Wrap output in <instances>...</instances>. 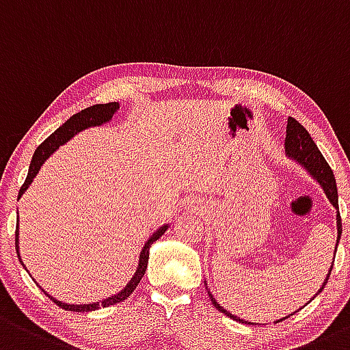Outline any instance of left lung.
I'll list each match as a JSON object with an SVG mask.
<instances>
[{"instance_id":"obj_1","label":"left lung","mask_w":350,"mask_h":350,"mask_svg":"<svg viewBox=\"0 0 350 350\" xmlns=\"http://www.w3.org/2000/svg\"><path fill=\"white\" fill-rule=\"evenodd\" d=\"M285 154L290 157V159H293L295 163L301 164L305 169H307L308 172H310L312 178H314L315 181H317L319 185L322 186L323 193H325V196L329 198V201L332 203L334 208L339 209V196H337V185H336V178H334L332 169H330V165L327 164V161L323 159L322 152L319 150V147L315 146L314 139L310 137V134H308V132L305 131V127L301 126L300 122H297L293 117H288V122H286ZM340 234H342L340 213L337 211V245H339ZM334 258H336V256H334ZM332 267H334V263L330 265V270H329V273H327V278L323 280L321 290H319L315 295H319V293H321L323 290V286H325V283L330 277V271H332ZM204 285H206V283H204ZM208 293H209V299H211V301H213V305H215V307L218 308L221 314L228 315V317L233 319V321H237V322L246 323V321H243V319L237 317V315H233V314H230L228 310H224L221 305H219L218 301L213 299L211 292H208ZM314 299H315V297H314ZM288 317H290V315H288ZM288 317H283L278 322L285 321V319H288Z\"/></svg>"}]
</instances>
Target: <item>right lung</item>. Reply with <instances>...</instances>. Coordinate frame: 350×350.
Returning a JSON list of instances; mask_svg holds the SVG:
<instances>
[{
    "label": "right lung",
    "mask_w": 350,
    "mask_h": 350,
    "mask_svg": "<svg viewBox=\"0 0 350 350\" xmlns=\"http://www.w3.org/2000/svg\"><path fill=\"white\" fill-rule=\"evenodd\" d=\"M117 110H119V102L97 104V105H92V107L83 109L82 112L75 113V116L70 117L67 122L62 124V126L58 127L57 131H55L53 134L50 135V137H46L45 141H43L42 144L38 146V149H36L35 154H33L31 164H29V169H28V176H27V179H25L23 186H21L20 193H18V198L23 196V193L28 189V186L31 185L33 178L38 174L40 167H42L43 163H45L46 159H49L50 154H53L55 150L58 149V147L64 146L65 142H68L70 139H72L73 135L77 134V132L83 131V129L97 127V126H102V124L109 122V120L112 119L113 113H116ZM165 230H167V224H164V226H161L159 230L154 231L152 237H150L149 240L146 241L144 248H142L141 255H139V265H137V270H135L134 277H132L131 282L127 283L126 288L120 290V292L116 293V295L109 297V299H104L102 301H94V304H82V305L64 304V301L53 299V297L49 295L46 292H45V295H49L50 299L58 305V307L65 308V310H70V312H90V310H97V308H100V307H109V305L124 301L129 295H131L132 292H134L135 286L139 285V282H141L142 277H144L147 262H149L150 245H152L154 241L159 240V238L164 234ZM18 234H20V233H18V226H16V231H14V245H16V253H18V256H20V250H18V248H20V246H18ZM20 262H21V256H20ZM21 265H23V262H21ZM23 267H25V265H23ZM25 268H27V267H25Z\"/></svg>",
    "instance_id": "obj_1"
}]
</instances>
